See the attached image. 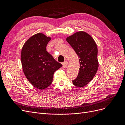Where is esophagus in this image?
<instances>
[{
  "label": "esophagus",
  "instance_id": "34e87169",
  "mask_svg": "<svg viewBox=\"0 0 125 125\" xmlns=\"http://www.w3.org/2000/svg\"><path fill=\"white\" fill-rule=\"evenodd\" d=\"M62 65L64 68H66L68 66V62H64L62 63Z\"/></svg>",
  "mask_w": 125,
  "mask_h": 125
}]
</instances>
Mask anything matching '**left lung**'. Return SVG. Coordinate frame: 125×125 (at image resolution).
I'll use <instances>...</instances> for the list:
<instances>
[{
	"label": "left lung",
	"mask_w": 125,
	"mask_h": 125,
	"mask_svg": "<svg viewBox=\"0 0 125 125\" xmlns=\"http://www.w3.org/2000/svg\"><path fill=\"white\" fill-rule=\"evenodd\" d=\"M66 40L78 56L80 65L78 76L73 83L74 85L82 88L92 80L97 71V45L91 36L83 31L75 33Z\"/></svg>",
	"instance_id": "8db88e82"
}]
</instances>
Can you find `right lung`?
Here are the masks:
<instances>
[{"instance_id":"add662e5","label":"right lung","mask_w":125,"mask_h":125,"mask_svg":"<svg viewBox=\"0 0 125 125\" xmlns=\"http://www.w3.org/2000/svg\"><path fill=\"white\" fill-rule=\"evenodd\" d=\"M51 40L43 33L36 34L27 40L21 51V63L25 77L40 90L51 85L54 73L62 67L46 51Z\"/></svg>"}]
</instances>
